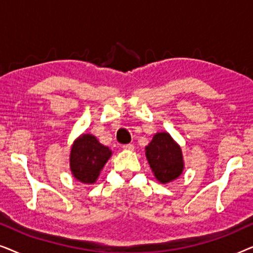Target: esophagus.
<instances>
[{"mask_svg": "<svg viewBox=\"0 0 253 253\" xmlns=\"http://www.w3.org/2000/svg\"><path fill=\"white\" fill-rule=\"evenodd\" d=\"M122 148H123V150H126V151H133L134 146L132 144H126V145H123Z\"/></svg>", "mask_w": 253, "mask_h": 253, "instance_id": "obj_1", "label": "esophagus"}]
</instances>
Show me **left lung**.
I'll list each match as a JSON object with an SVG mask.
<instances>
[{"label":"left lung","instance_id":"1","mask_svg":"<svg viewBox=\"0 0 253 253\" xmlns=\"http://www.w3.org/2000/svg\"><path fill=\"white\" fill-rule=\"evenodd\" d=\"M152 172L161 184L175 181L184 170L182 148L168 132H157L145 147Z\"/></svg>","mask_w":253,"mask_h":253}]
</instances>
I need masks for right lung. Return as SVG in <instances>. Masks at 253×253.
Wrapping results in <instances>:
<instances>
[{
	"instance_id": "add662e5",
	"label": "right lung",
	"mask_w": 253,
	"mask_h": 253,
	"mask_svg": "<svg viewBox=\"0 0 253 253\" xmlns=\"http://www.w3.org/2000/svg\"><path fill=\"white\" fill-rule=\"evenodd\" d=\"M113 152L102 145L92 133H83L71 145L69 164L77 181L94 184Z\"/></svg>"
}]
</instances>
